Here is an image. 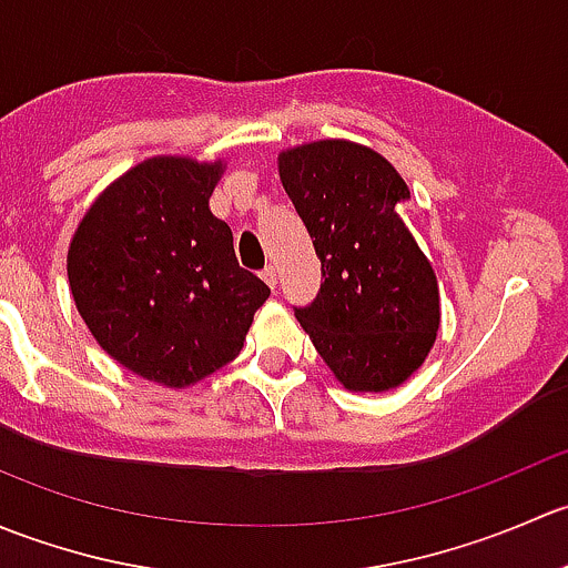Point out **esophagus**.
<instances>
[{
	"label": "esophagus",
	"mask_w": 568,
	"mask_h": 568,
	"mask_svg": "<svg viewBox=\"0 0 568 568\" xmlns=\"http://www.w3.org/2000/svg\"><path fill=\"white\" fill-rule=\"evenodd\" d=\"M261 277H263V283L268 285V288H277V268L274 266H266L261 272Z\"/></svg>",
	"instance_id": "obj_1"
}]
</instances>
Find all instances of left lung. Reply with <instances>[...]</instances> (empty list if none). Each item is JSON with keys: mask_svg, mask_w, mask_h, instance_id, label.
I'll list each match as a JSON object with an SVG mask.
<instances>
[{"mask_svg": "<svg viewBox=\"0 0 568 568\" xmlns=\"http://www.w3.org/2000/svg\"><path fill=\"white\" fill-rule=\"evenodd\" d=\"M283 189L321 261V291L302 329L346 390L404 385L439 332V285L398 205L409 186L374 148L316 140L277 156Z\"/></svg>", "mask_w": 568, "mask_h": 568, "instance_id": "8db88e82", "label": "left lung"}]
</instances>
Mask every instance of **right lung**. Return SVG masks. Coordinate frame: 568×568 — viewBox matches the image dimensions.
Listing matches in <instances>:
<instances>
[{
  "label": "right lung",
  "instance_id": "right-lung-1",
  "mask_svg": "<svg viewBox=\"0 0 568 568\" xmlns=\"http://www.w3.org/2000/svg\"><path fill=\"white\" fill-rule=\"evenodd\" d=\"M222 173V159H145L95 197L68 247L71 296L99 346L173 390L236 359L272 294L211 214Z\"/></svg>",
  "mask_w": 568,
  "mask_h": 568
}]
</instances>
